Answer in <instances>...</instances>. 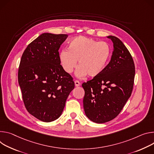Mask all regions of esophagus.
<instances>
[{"label": "esophagus", "instance_id": "obj_1", "mask_svg": "<svg viewBox=\"0 0 154 154\" xmlns=\"http://www.w3.org/2000/svg\"><path fill=\"white\" fill-rule=\"evenodd\" d=\"M75 84L76 87H78L80 86V82L78 81H75Z\"/></svg>", "mask_w": 154, "mask_h": 154}]
</instances>
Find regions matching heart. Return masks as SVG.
<instances>
[{"label":"heart","mask_w":154,"mask_h":154,"mask_svg":"<svg viewBox=\"0 0 154 154\" xmlns=\"http://www.w3.org/2000/svg\"><path fill=\"white\" fill-rule=\"evenodd\" d=\"M109 45L105 42L86 37H79L72 40L69 48H63L59 52V59L63 70L71 73L78 65L76 71L78 78L88 75L94 78L104 71L111 56Z\"/></svg>","instance_id":"b5f03b06"}]
</instances>
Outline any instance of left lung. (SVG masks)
Masks as SVG:
<instances>
[{
	"label": "left lung",
	"instance_id": "1",
	"mask_svg": "<svg viewBox=\"0 0 154 154\" xmlns=\"http://www.w3.org/2000/svg\"><path fill=\"white\" fill-rule=\"evenodd\" d=\"M107 38L113 43L109 63L100 75L82 84L85 114L97 124L110 121L121 112L131 96L135 75L133 58L122 42L112 35Z\"/></svg>",
	"mask_w": 154,
	"mask_h": 154
}]
</instances>
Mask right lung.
<instances>
[{
    "label": "right lung",
    "mask_w": 154,
    "mask_h": 154,
    "mask_svg": "<svg viewBox=\"0 0 154 154\" xmlns=\"http://www.w3.org/2000/svg\"><path fill=\"white\" fill-rule=\"evenodd\" d=\"M68 35L44 33L26 48L20 61L18 82L27 111L50 122L62 113L75 88L72 77L62 68L59 49Z\"/></svg>",
    "instance_id": "obj_1"
}]
</instances>
